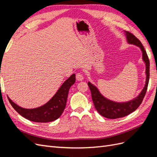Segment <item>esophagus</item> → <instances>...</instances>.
<instances>
[{
    "label": "esophagus",
    "instance_id": "1",
    "mask_svg": "<svg viewBox=\"0 0 157 157\" xmlns=\"http://www.w3.org/2000/svg\"><path fill=\"white\" fill-rule=\"evenodd\" d=\"M76 78H77V80H78V81H81V80L84 79L83 75L81 73H78L76 75Z\"/></svg>",
    "mask_w": 157,
    "mask_h": 157
}]
</instances>
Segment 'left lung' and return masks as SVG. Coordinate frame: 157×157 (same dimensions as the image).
I'll use <instances>...</instances> for the list:
<instances>
[{"label": "left lung", "instance_id": "1", "mask_svg": "<svg viewBox=\"0 0 157 157\" xmlns=\"http://www.w3.org/2000/svg\"><path fill=\"white\" fill-rule=\"evenodd\" d=\"M124 33L128 44L136 45L141 50L142 59L145 63V84L140 94L136 98L126 102H117L104 97L96 86L88 82V85L91 91L92 98L95 108L101 116L109 119H115V118L124 117L136 111L141 105L145 97L149 80V60L144 46L142 45L140 40L131 33L124 31Z\"/></svg>", "mask_w": 157, "mask_h": 157}]
</instances>
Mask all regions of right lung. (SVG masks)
Listing matches in <instances>:
<instances>
[{"mask_svg": "<svg viewBox=\"0 0 157 157\" xmlns=\"http://www.w3.org/2000/svg\"><path fill=\"white\" fill-rule=\"evenodd\" d=\"M75 74L70 76L61 85L54 96L44 105L34 109L21 107L8 97L13 108L27 119L36 122H48L54 121L62 115L67 103L69 90L75 82Z\"/></svg>", "mask_w": 157, "mask_h": 157, "instance_id": "1", "label": "right lung"}]
</instances>
